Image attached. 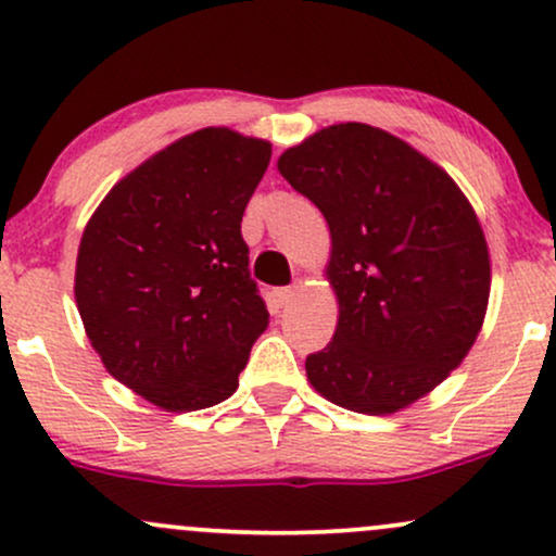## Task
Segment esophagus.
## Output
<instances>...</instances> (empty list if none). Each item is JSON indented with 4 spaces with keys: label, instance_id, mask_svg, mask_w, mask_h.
<instances>
[{
    "label": "esophagus",
    "instance_id": "obj_1",
    "mask_svg": "<svg viewBox=\"0 0 556 556\" xmlns=\"http://www.w3.org/2000/svg\"><path fill=\"white\" fill-rule=\"evenodd\" d=\"M292 298H295V287H277V290H274V300H277L279 308H285Z\"/></svg>",
    "mask_w": 556,
    "mask_h": 556
}]
</instances>
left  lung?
Returning <instances> with one entry per match:
<instances>
[{
    "mask_svg": "<svg viewBox=\"0 0 556 556\" xmlns=\"http://www.w3.org/2000/svg\"><path fill=\"white\" fill-rule=\"evenodd\" d=\"M277 167L331 232L340 321L305 358L311 384L368 416L429 394L473 348L489 303V248L468 198L405 140L363 123L316 132Z\"/></svg>",
    "mask_w": 556,
    "mask_h": 556,
    "instance_id": "8db88e82",
    "label": "left lung"
}]
</instances>
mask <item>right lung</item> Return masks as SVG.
I'll use <instances>...</instances> for the list:
<instances>
[{
	"mask_svg": "<svg viewBox=\"0 0 556 556\" xmlns=\"http://www.w3.org/2000/svg\"><path fill=\"white\" fill-rule=\"evenodd\" d=\"M271 146L227 127L185 136L110 190L83 232L75 300L106 371L169 413L238 389L269 324L240 222Z\"/></svg>",
	"mask_w": 556,
	"mask_h": 556,
	"instance_id": "obj_1",
	"label": "right lung"
}]
</instances>
